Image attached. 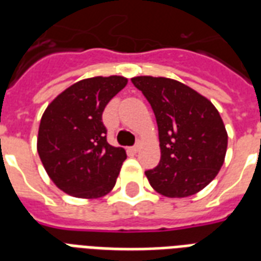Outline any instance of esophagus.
<instances>
[{"mask_svg": "<svg viewBox=\"0 0 261 261\" xmlns=\"http://www.w3.org/2000/svg\"><path fill=\"white\" fill-rule=\"evenodd\" d=\"M139 149H141V145H139V143H137L135 146L131 147V151H133V153H138Z\"/></svg>", "mask_w": 261, "mask_h": 261, "instance_id": "esophagus-1", "label": "esophagus"}]
</instances>
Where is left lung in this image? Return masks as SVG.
<instances>
[{
    "label": "left lung",
    "instance_id": "8db88e82",
    "mask_svg": "<svg viewBox=\"0 0 261 261\" xmlns=\"http://www.w3.org/2000/svg\"><path fill=\"white\" fill-rule=\"evenodd\" d=\"M146 97L159 126L161 160L145 172L150 186L168 198L203 190L225 161L227 133L213 102L176 80L141 75L131 79Z\"/></svg>",
    "mask_w": 261,
    "mask_h": 261
}]
</instances>
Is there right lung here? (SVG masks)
<instances>
[{
    "label": "right lung",
    "mask_w": 261,
    "mask_h": 261,
    "mask_svg": "<svg viewBox=\"0 0 261 261\" xmlns=\"http://www.w3.org/2000/svg\"><path fill=\"white\" fill-rule=\"evenodd\" d=\"M120 75L81 80L51 101L40 120L38 153L59 190L100 198L114 188L127 154L107 142L102 111L126 87Z\"/></svg>",
    "instance_id": "obj_1"
}]
</instances>
